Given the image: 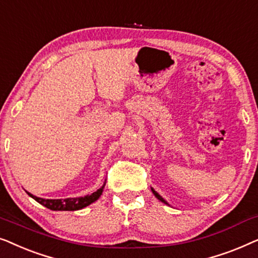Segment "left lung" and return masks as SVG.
<instances>
[{
    "instance_id": "1",
    "label": "left lung",
    "mask_w": 258,
    "mask_h": 258,
    "mask_svg": "<svg viewBox=\"0 0 258 258\" xmlns=\"http://www.w3.org/2000/svg\"><path fill=\"white\" fill-rule=\"evenodd\" d=\"M151 191H153V194H154V195H155V196H156V197H157V199L161 201V202H163V203H165V204H167V202H165V201H164L163 199H162V197H161L160 195H158V194H157L156 191H155V190H154V189H151Z\"/></svg>"
}]
</instances>
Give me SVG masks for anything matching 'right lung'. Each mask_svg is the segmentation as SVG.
Returning a JSON list of instances; mask_svg holds the SVG:
<instances>
[{
    "label": "right lung",
    "instance_id": "obj_1",
    "mask_svg": "<svg viewBox=\"0 0 258 258\" xmlns=\"http://www.w3.org/2000/svg\"><path fill=\"white\" fill-rule=\"evenodd\" d=\"M105 186V182L103 183V185L101 186L100 189L96 190V191L90 194V195H87L84 197H76V199H66V200H44V199H40V197H36L34 195H31L27 191L28 195L38 202L42 206H44L45 208L50 210H63V211H74V210H79L82 209V208L89 206L93 202H95L98 197L101 196L102 191H103Z\"/></svg>",
    "mask_w": 258,
    "mask_h": 258
}]
</instances>
